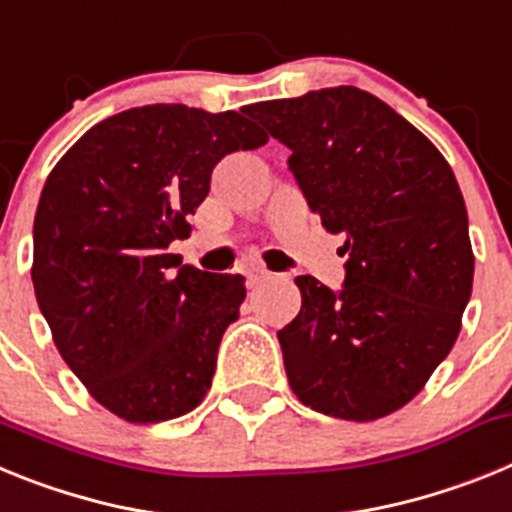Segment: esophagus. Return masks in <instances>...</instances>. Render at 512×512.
Wrapping results in <instances>:
<instances>
[{
    "label": "esophagus",
    "instance_id": "esophagus-1",
    "mask_svg": "<svg viewBox=\"0 0 512 512\" xmlns=\"http://www.w3.org/2000/svg\"><path fill=\"white\" fill-rule=\"evenodd\" d=\"M271 274L266 269H259V266H251V269H246V284L248 287H259L261 282H266V279H269Z\"/></svg>",
    "mask_w": 512,
    "mask_h": 512
}]
</instances>
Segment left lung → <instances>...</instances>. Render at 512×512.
Wrapping results in <instances>:
<instances>
[{"label":"left lung","instance_id":"1","mask_svg":"<svg viewBox=\"0 0 512 512\" xmlns=\"http://www.w3.org/2000/svg\"><path fill=\"white\" fill-rule=\"evenodd\" d=\"M248 115L292 151L289 171L310 210L346 238L338 292L295 279L302 307L277 333L289 387L330 418L395 413L449 356L472 297L474 253L454 171L364 89L259 102Z\"/></svg>","mask_w":512,"mask_h":512}]
</instances>
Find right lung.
<instances>
[{"instance_id":"add662e5","label":"right lung","mask_w":512,"mask_h":512,"mask_svg":"<svg viewBox=\"0 0 512 512\" xmlns=\"http://www.w3.org/2000/svg\"><path fill=\"white\" fill-rule=\"evenodd\" d=\"M243 112V110H241ZM241 112L146 104L81 135L45 179L33 284L58 354L128 423L205 400L246 284L182 264L169 243L210 192L217 161L269 135Z\"/></svg>"}]
</instances>
